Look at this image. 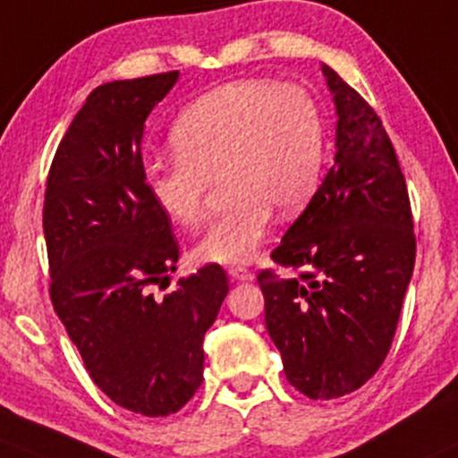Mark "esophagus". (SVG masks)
<instances>
[{
    "instance_id": "esophagus-1",
    "label": "esophagus",
    "mask_w": 458,
    "mask_h": 458,
    "mask_svg": "<svg viewBox=\"0 0 458 458\" xmlns=\"http://www.w3.org/2000/svg\"><path fill=\"white\" fill-rule=\"evenodd\" d=\"M229 277L233 282H251L253 280V273L244 267H231L229 268Z\"/></svg>"
}]
</instances>
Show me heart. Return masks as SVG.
Instances as JSON below:
<instances>
[{
  "label": "heart",
  "instance_id": "heart-1",
  "mask_svg": "<svg viewBox=\"0 0 458 458\" xmlns=\"http://www.w3.org/2000/svg\"><path fill=\"white\" fill-rule=\"evenodd\" d=\"M176 157L145 165L154 205L178 227L205 216L207 176L223 169L229 207L198 240V260L251 262L273 211L293 216L319 185L327 152L324 119L313 94L298 83L247 79L191 103L169 131Z\"/></svg>",
  "mask_w": 458,
  "mask_h": 458
}]
</instances>
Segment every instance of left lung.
I'll use <instances>...</instances> for the list:
<instances>
[{"label":"left lung","instance_id":"left-lung-1","mask_svg":"<svg viewBox=\"0 0 458 458\" xmlns=\"http://www.w3.org/2000/svg\"><path fill=\"white\" fill-rule=\"evenodd\" d=\"M333 94L335 163L271 258L300 277L258 276L264 322L291 386L337 399L379 370L414 268L412 211L375 110L322 64Z\"/></svg>","mask_w":458,"mask_h":458}]
</instances>
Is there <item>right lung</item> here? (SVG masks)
Here are the masks:
<instances>
[{
	"label": "right lung",
	"mask_w": 458,
	"mask_h": 458,
	"mask_svg": "<svg viewBox=\"0 0 458 458\" xmlns=\"http://www.w3.org/2000/svg\"><path fill=\"white\" fill-rule=\"evenodd\" d=\"M178 70L94 88L50 165L44 235L50 298L94 384L116 405L167 417L202 384V339L227 298V273L207 264L172 293V220L145 187V119Z\"/></svg>",
	"instance_id": "obj_1"
}]
</instances>
